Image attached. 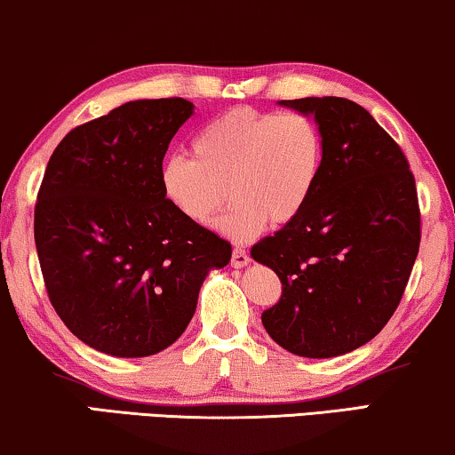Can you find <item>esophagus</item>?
I'll list each match as a JSON object with an SVG mask.
<instances>
[{"label":"esophagus","instance_id":"1","mask_svg":"<svg viewBox=\"0 0 455 455\" xmlns=\"http://www.w3.org/2000/svg\"><path fill=\"white\" fill-rule=\"evenodd\" d=\"M251 263V257H248V252L244 248H234L232 252V267L234 269H242V267H246Z\"/></svg>","mask_w":455,"mask_h":455}]
</instances>
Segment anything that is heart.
<instances>
[{
	"label": "heart",
	"instance_id": "b5f03b06",
	"mask_svg": "<svg viewBox=\"0 0 455 455\" xmlns=\"http://www.w3.org/2000/svg\"><path fill=\"white\" fill-rule=\"evenodd\" d=\"M192 159L172 155L159 167L164 196L180 215L248 242L267 223L285 226L307 209L323 170V136L298 111L265 114L235 108L209 122L192 140Z\"/></svg>",
	"mask_w": 455,
	"mask_h": 455
}]
</instances>
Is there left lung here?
<instances>
[{"mask_svg":"<svg viewBox=\"0 0 455 455\" xmlns=\"http://www.w3.org/2000/svg\"><path fill=\"white\" fill-rule=\"evenodd\" d=\"M279 105L315 117L323 170L307 209L252 246L282 282L260 321L296 356H341L387 325L406 290L420 244L414 176L395 140L350 99Z\"/></svg>","mask_w":455,"mask_h":455,"instance_id":"8db88e82","label":"left lung"}]
</instances>
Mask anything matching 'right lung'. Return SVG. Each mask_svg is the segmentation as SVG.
<instances>
[{
    "label": "right lung",
    "mask_w": 455,
    "mask_h": 455,
    "mask_svg": "<svg viewBox=\"0 0 455 455\" xmlns=\"http://www.w3.org/2000/svg\"><path fill=\"white\" fill-rule=\"evenodd\" d=\"M186 99H139L66 134L35 207V244L55 313L86 346L153 356L188 327L204 277L232 246L172 207L159 167Z\"/></svg>",
    "instance_id": "obj_1"
}]
</instances>
